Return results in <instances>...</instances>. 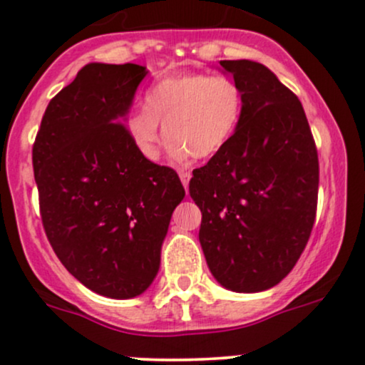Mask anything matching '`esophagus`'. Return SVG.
Returning a JSON list of instances; mask_svg holds the SVG:
<instances>
[{"label":"esophagus","instance_id":"34e87169","mask_svg":"<svg viewBox=\"0 0 365 365\" xmlns=\"http://www.w3.org/2000/svg\"><path fill=\"white\" fill-rule=\"evenodd\" d=\"M179 178H181L182 186H184V187H187V184H190V179H191V172L181 170V172H179Z\"/></svg>","mask_w":365,"mask_h":365}]
</instances>
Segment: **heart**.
<instances>
[{
    "instance_id": "obj_1",
    "label": "heart",
    "mask_w": 365,
    "mask_h": 365,
    "mask_svg": "<svg viewBox=\"0 0 365 365\" xmlns=\"http://www.w3.org/2000/svg\"><path fill=\"white\" fill-rule=\"evenodd\" d=\"M244 93L228 76L179 73L156 81L146 93V108L130 113L127 132L148 162H156L163 143L162 124L174 158L197 160L217 155L240 123Z\"/></svg>"
}]
</instances>
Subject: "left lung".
I'll list each match as a JSON object with an SVG mask.
<instances>
[{"mask_svg": "<svg viewBox=\"0 0 365 365\" xmlns=\"http://www.w3.org/2000/svg\"><path fill=\"white\" fill-rule=\"evenodd\" d=\"M244 111L225 148L193 170L200 245L210 273L235 292H261L289 275L308 244L319 155L299 99L266 66L221 61Z\"/></svg>", "mask_w": 365, "mask_h": 365, "instance_id": "1", "label": "left lung"}]
</instances>
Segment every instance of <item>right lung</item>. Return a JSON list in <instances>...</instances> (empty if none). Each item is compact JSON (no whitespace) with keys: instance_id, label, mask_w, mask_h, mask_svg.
I'll return each mask as SVG.
<instances>
[{"instance_id":"obj_1","label":"right lung","mask_w":365,"mask_h":365,"mask_svg":"<svg viewBox=\"0 0 365 365\" xmlns=\"http://www.w3.org/2000/svg\"><path fill=\"white\" fill-rule=\"evenodd\" d=\"M146 74L137 64H87L46 106L33 146L53 252L85 287L113 299L150 287L184 198L175 170L144 160L123 123Z\"/></svg>"}]
</instances>
